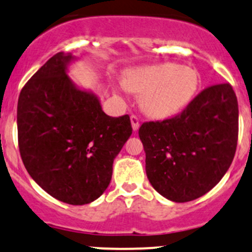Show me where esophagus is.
Segmentation results:
<instances>
[{
	"label": "esophagus",
	"instance_id": "obj_1",
	"mask_svg": "<svg viewBox=\"0 0 252 252\" xmlns=\"http://www.w3.org/2000/svg\"><path fill=\"white\" fill-rule=\"evenodd\" d=\"M131 124H132V128H133V131H137V129L139 128V120L137 116L131 115Z\"/></svg>",
	"mask_w": 252,
	"mask_h": 252
}]
</instances>
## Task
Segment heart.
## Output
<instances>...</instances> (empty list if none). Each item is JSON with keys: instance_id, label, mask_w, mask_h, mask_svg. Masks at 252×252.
Instances as JSON below:
<instances>
[{"instance_id": "1", "label": "heart", "mask_w": 252, "mask_h": 252, "mask_svg": "<svg viewBox=\"0 0 252 252\" xmlns=\"http://www.w3.org/2000/svg\"><path fill=\"white\" fill-rule=\"evenodd\" d=\"M199 79L195 70L175 63H160L129 70L124 79L127 91L141 94V108L153 119L176 115L193 99Z\"/></svg>"}]
</instances>
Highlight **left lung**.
Returning a JSON list of instances; mask_svg holds the SVG:
<instances>
[{
	"instance_id": "obj_1",
	"label": "left lung",
	"mask_w": 252,
	"mask_h": 252,
	"mask_svg": "<svg viewBox=\"0 0 252 252\" xmlns=\"http://www.w3.org/2000/svg\"><path fill=\"white\" fill-rule=\"evenodd\" d=\"M238 119L237 95L221 84L205 88L175 118L144 123L138 134L153 188L175 203L211 190L234 158Z\"/></svg>"
}]
</instances>
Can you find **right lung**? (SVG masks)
Here are the masks:
<instances>
[{"instance_id": "right-lung-1", "label": "right lung", "mask_w": 252, "mask_h": 252, "mask_svg": "<svg viewBox=\"0 0 252 252\" xmlns=\"http://www.w3.org/2000/svg\"><path fill=\"white\" fill-rule=\"evenodd\" d=\"M76 61L59 52L23 87L18 143L25 168L43 190L63 203L85 205L108 188L114 159L132 127L128 115H107L93 91L70 79Z\"/></svg>"}]
</instances>
